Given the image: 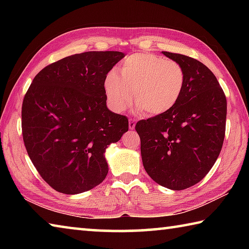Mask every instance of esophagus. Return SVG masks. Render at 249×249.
I'll use <instances>...</instances> for the list:
<instances>
[{
  "label": "esophagus",
  "instance_id": "esophagus-1",
  "mask_svg": "<svg viewBox=\"0 0 249 249\" xmlns=\"http://www.w3.org/2000/svg\"><path fill=\"white\" fill-rule=\"evenodd\" d=\"M135 125H136V122H135V120L133 119H129V122H128V127L130 129H134L135 128Z\"/></svg>",
  "mask_w": 249,
  "mask_h": 249
}]
</instances>
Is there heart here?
<instances>
[{"instance_id":"1","label":"heart","mask_w":249,"mask_h":249,"mask_svg":"<svg viewBox=\"0 0 249 249\" xmlns=\"http://www.w3.org/2000/svg\"><path fill=\"white\" fill-rule=\"evenodd\" d=\"M119 73L111 71L104 80L108 107L116 113L126 111L134 99L147 115L163 114L178 103L185 83L179 62L149 53L130 54Z\"/></svg>"}]
</instances>
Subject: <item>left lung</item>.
Masks as SVG:
<instances>
[{"label": "left lung", "mask_w": 249, "mask_h": 249, "mask_svg": "<svg viewBox=\"0 0 249 249\" xmlns=\"http://www.w3.org/2000/svg\"><path fill=\"white\" fill-rule=\"evenodd\" d=\"M185 72L180 99L170 111L142 120V165L155 182L183 190L204 178L215 163L225 137L226 98L215 75L196 59L162 52Z\"/></svg>", "instance_id": "1"}]
</instances>
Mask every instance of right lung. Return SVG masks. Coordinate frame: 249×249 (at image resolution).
Instances as JSON below:
<instances>
[{
	"instance_id": "add662e5",
	"label": "right lung",
	"mask_w": 249,
	"mask_h": 249,
	"mask_svg": "<svg viewBox=\"0 0 249 249\" xmlns=\"http://www.w3.org/2000/svg\"><path fill=\"white\" fill-rule=\"evenodd\" d=\"M121 52H87L45 67L22 105V132L33 165L58 192L78 195L105 179V150L128 130L107 107L104 80Z\"/></svg>"
}]
</instances>
